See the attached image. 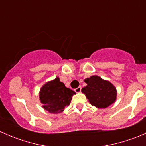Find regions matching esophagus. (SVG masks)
Instances as JSON below:
<instances>
[{"mask_svg": "<svg viewBox=\"0 0 146 146\" xmlns=\"http://www.w3.org/2000/svg\"><path fill=\"white\" fill-rule=\"evenodd\" d=\"M81 90H82L81 87H78V88H76V89H75L74 90H75V92H80V91H81Z\"/></svg>", "mask_w": 146, "mask_h": 146, "instance_id": "1", "label": "esophagus"}]
</instances>
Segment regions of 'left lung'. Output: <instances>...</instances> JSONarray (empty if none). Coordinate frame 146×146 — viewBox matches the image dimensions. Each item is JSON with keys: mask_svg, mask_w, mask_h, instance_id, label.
Wrapping results in <instances>:
<instances>
[{"mask_svg": "<svg viewBox=\"0 0 146 146\" xmlns=\"http://www.w3.org/2000/svg\"><path fill=\"white\" fill-rule=\"evenodd\" d=\"M87 86L82 88L90 103L98 108H106L114 103L117 98L116 88L107 80L98 76H92L84 80Z\"/></svg>", "mask_w": 146, "mask_h": 146, "instance_id": "obj_1", "label": "left lung"}]
</instances>
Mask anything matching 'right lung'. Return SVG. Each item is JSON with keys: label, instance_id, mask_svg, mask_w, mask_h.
<instances>
[{"label": "right lung", "instance_id": "1", "mask_svg": "<svg viewBox=\"0 0 146 146\" xmlns=\"http://www.w3.org/2000/svg\"><path fill=\"white\" fill-rule=\"evenodd\" d=\"M75 94L74 91L66 88L64 83L56 78L42 86L39 92V99L45 110L57 114L64 111L65 107L70 104Z\"/></svg>", "mask_w": 146, "mask_h": 146}]
</instances>
